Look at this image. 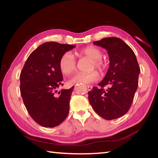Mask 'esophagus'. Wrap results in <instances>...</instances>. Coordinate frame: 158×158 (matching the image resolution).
<instances>
[{
  "mask_svg": "<svg viewBox=\"0 0 158 158\" xmlns=\"http://www.w3.org/2000/svg\"><path fill=\"white\" fill-rule=\"evenodd\" d=\"M87 89H88L89 91H91L92 89V86H90V85H87Z\"/></svg>",
  "mask_w": 158,
  "mask_h": 158,
  "instance_id": "34e87169",
  "label": "esophagus"
}]
</instances>
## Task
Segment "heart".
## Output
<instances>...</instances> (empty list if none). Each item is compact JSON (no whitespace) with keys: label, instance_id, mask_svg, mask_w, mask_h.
I'll use <instances>...</instances> for the list:
<instances>
[{"label":"heart","instance_id":"b5f03b06","mask_svg":"<svg viewBox=\"0 0 158 158\" xmlns=\"http://www.w3.org/2000/svg\"><path fill=\"white\" fill-rule=\"evenodd\" d=\"M80 57H86L92 60L91 68L98 70L100 72H103L106 68V64L102 60V53L101 51L94 46H89L81 49L78 52ZM59 68L60 72L64 75H69L76 69V60L74 56L70 52H65L61 56L59 60ZM98 74L96 71H92L89 73H77L69 80V85L76 84H91L98 79Z\"/></svg>","mask_w":158,"mask_h":158}]
</instances>
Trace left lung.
<instances>
[{"label": "left lung", "instance_id": "obj_1", "mask_svg": "<svg viewBox=\"0 0 158 158\" xmlns=\"http://www.w3.org/2000/svg\"><path fill=\"white\" fill-rule=\"evenodd\" d=\"M94 44L107 50L110 66L98 87L88 93L89 101L102 118L117 119L129 111L133 102L139 85V63L132 49L119 38H104Z\"/></svg>", "mask_w": 158, "mask_h": 158}]
</instances>
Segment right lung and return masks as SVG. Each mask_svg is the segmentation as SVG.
I'll use <instances>...</instances> for the list:
<instances>
[{"instance_id": "1", "label": "right lung", "mask_w": 158, "mask_h": 158, "mask_svg": "<svg viewBox=\"0 0 158 158\" xmlns=\"http://www.w3.org/2000/svg\"><path fill=\"white\" fill-rule=\"evenodd\" d=\"M74 47L52 41L44 43L29 55L22 70L19 79L24 104L31 118L42 127L58 126L68 115L74 86L57 92L63 86L59 60Z\"/></svg>"}]
</instances>
